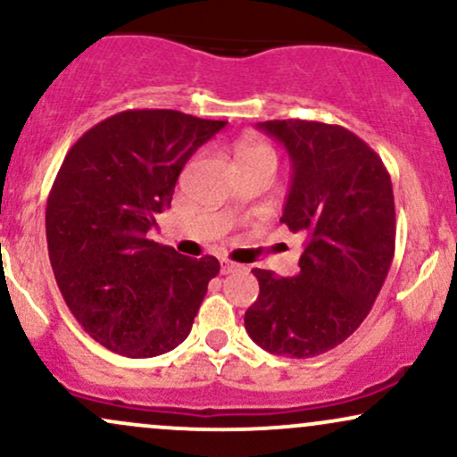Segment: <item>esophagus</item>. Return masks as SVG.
Wrapping results in <instances>:
<instances>
[{
    "label": "esophagus",
    "mask_w": 457,
    "mask_h": 457,
    "mask_svg": "<svg viewBox=\"0 0 457 457\" xmlns=\"http://www.w3.org/2000/svg\"><path fill=\"white\" fill-rule=\"evenodd\" d=\"M238 269V264H234L232 260H221V272L223 275H228V272H232Z\"/></svg>",
    "instance_id": "esophagus-1"
}]
</instances>
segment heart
Returning <instances> with one entry per match:
<instances>
[{"label":"heart","mask_w":457,"mask_h":457,"mask_svg":"<svg viewBox=\"0 0 457 457\" xmlns=\"http://www.w3.org/2000/svg\"><path fill=\"white\" fill-rule=\"evenodd\" d=\"M236 159L240 165H270L277 167V152L270 144L260 139H245L236 148Z\"/></svg>","instance_id":"heart-1"}]
</instances>
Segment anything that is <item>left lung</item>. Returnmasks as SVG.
Returning <instances> with one entry per match:
<instances>
[{
    "label": "left lung",
    "mask_w": 457,
    "mask_h": 457,
    "mask_svg": "<svg viewBox=\"0 0 457 457\" xmlns=\"http://www.w3.org/2000/svg\"><path fill=\"white\" fill-rule=\"evenodd\" d=\"M286 145L292 187L281 223L307 238L298 275L253 269L258 301L245 328L260 348L292 359L328 353L371 312L395 253V202L385 162L337 124L269 120Z\"/></svg>",
    "instance_id": "1"
}]
</instances>
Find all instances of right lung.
Listing matches in <instances>:
<instances>
[{"label":"right lung","mask_w":457,"mask_h":457,"mask_svg":"<svg viewBox=\"0 0 457 457\" xmlns=\"http://www.w3.org/2000/svg\"><path fill=\"white\" fill-rule=\"evenodd\" d=\"M225 127L174 109H129L68 150L46 199V245L68 309L112 353L148 359L191 333L219 260L148 238L182 167Z\"/></svg>","instance_id":"add662e5"}]
</instances>
